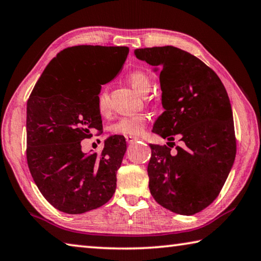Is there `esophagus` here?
Returning a JSON list of instances; mask_svg holds the SVG:
<instances>
[{
	"label": "esophagus",
	"instance_id": "esophagus-1",
	"mask_svg": "<svg viewBox=\"0 0 261 261\" xmlns=\"http://www.w3.org/2000/svg\"><path fill=\"white\" fill-rule=\"evenodd\" d=\"M125 140H126V143H127V144H132V143H135V141L137 140V138H136V137L126 136V137H125Z\"/></svg>",
	"mask_w": 261,
	"mask_h": 261
}]
</instances>
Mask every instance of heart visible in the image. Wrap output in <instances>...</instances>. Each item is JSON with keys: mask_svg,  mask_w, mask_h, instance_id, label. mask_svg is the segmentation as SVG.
Wrapping results in <instances>:
<instances>
[{"mask_svg": "<svg viewBox=\"0 0 261 261\" xmlns=\"http://www.w3.org/2000/svg\"><path fill=\"white\" fill-rule=\"evenodd\" d=\"M127 79H129L130 85L139 94H147L151 91L152 79L149 77V74L143 71V70H136V71L130 72ZM96 106H98L100 114H106L109 110V96L106 88H102L99 92L98 96H96ZM147 122V115H130V116H123L112 123L109 126V130L114 135L137 137L143 134Z\"/></svg>", "mask_w": 261, "mask_h": 261, "instance_id": "obj_1", "label": "heart"}]
</instances>
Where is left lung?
<instances>
[{
    "mask_svg": "<svg viewBox=\"0 0 261 261\" xmlns=\"http://www.w3.org/2000/svg\"><path fill=\"white\" fill-rule=\"evenodd\" d=\"M135 55L161 68L165 112L153 132L169 140L168 145L175 137L182 141L176 151L166 145H151L149 191L165 208L193 215L216 199L235 161V127L228 93L213 70L179 48H140Z\"/></svg>",
    "mask_w": 261,
    "mask_h": 261,
    "instance_id": "obj_1",
    "label": "left lung"
}]
</instances>
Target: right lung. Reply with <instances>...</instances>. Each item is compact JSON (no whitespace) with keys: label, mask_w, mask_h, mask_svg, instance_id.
Segmentation results:
<instances>
[{"label":"right lung","mask_w":261,"mask_h":261,"mask_svg":"<svg viewBox=\"0 0 261 261\" xmlns=\"http://www.w3.org/2000/svg\"><path fill=\"white\" fill-rule=\"evenodd\" d=\"M127 54V47L65 48L43 70L28 100L31 175L47 201L64 213L98 208L116 190L124 137H110L100 154L83 153L82 140L102 129L96 96L121 71Z\"/></svg>","instance_id":"1"}]
</instances>
